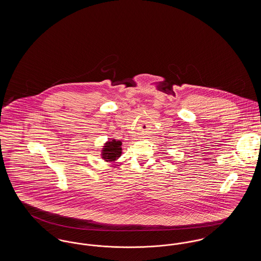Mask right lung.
Wrapping results in <instances>:
<instances>
[{"instance_id":"right-lung-1","label":"right lung","mask_w":261,"mask_h":261,"mask_svg":"<svg viewBox=\"0 0 261 261\" xmlns=\"http://www.w3.org/2000/svg\"><path fill=\"white\" fill-rule=\"evenodd\" d=\"M121 142L115 140L109 142L102 149V159L107 162H112L118 159L121 155Z\"/></svg>"}]
</instances>
